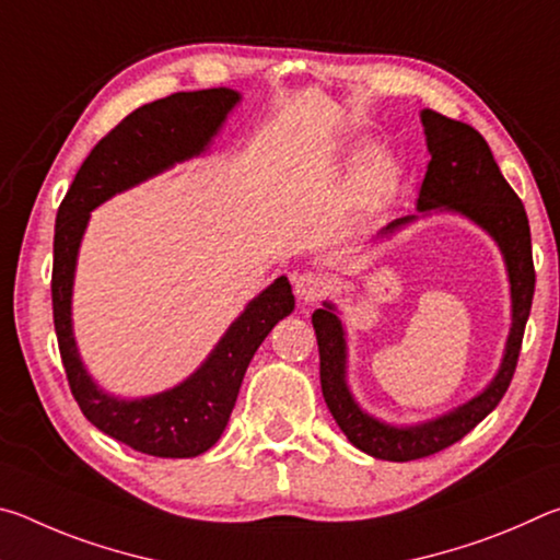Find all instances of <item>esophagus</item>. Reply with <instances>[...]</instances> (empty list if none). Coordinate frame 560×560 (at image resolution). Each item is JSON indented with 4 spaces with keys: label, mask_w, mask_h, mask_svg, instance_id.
Listing matches in <instances>:
<instances>
[{
    "label": "esophagus",
    "mask_w": 560,
    "mask_h": 560,
    "mask_svg": "<svg viewBox=\"0 0 560 560\" xmlns=\"http://www.w3.org/2000/svg\"><path fill=\"white\" fill-rule=\"evenodd\" d=\"M293 291H296V296L306 303H314L318 299H324L328 293V281L320 277L316 271H306L296 277L293 281Z\"/></svg>",
    "instance_id": "esophagus-1"
}]
</instances>
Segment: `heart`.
Returning <instances> with one entry per match:
<instances>
[{"instance_id": "heart-1", "label": "heart", "mask_w": 560, "mask_h": 560, "mask_svg": "<svg viewBox=\"0 0 560 560\" xmlns=\"http://www.w3.org/2000/svg\"><path fill=\"white\" fill-rule=\"evenodd\" d=\"M397 185H400V167L390 155L381 153L360 167L355 177V197L360 205L375 210L390 200Z\"/></svg>"}]
</instances>
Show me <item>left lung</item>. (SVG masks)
Here are the masks:
<instances>
[{
  "instance_id": "1",
  "label": "left lung",
  "mask_w": 560,
  "mask_h": 560,
  "mask_svg": "<svg viewBox=\"0 0 560 560\" xmlns=\"http://www.w3.org/2000/svg\"><path fill=\"white\" fill-rule=\"evenodd\" d=\"M422 126L432 160L422 179L420 197H417V210L424 214L432 210L459 212L494 236L504 254L511 283V330L499 373L485 393L438 420L412 424V428H395V424H385L360 410L348 390L346 334L334 303L326 301L324 308L314 311L311 320H314L318 338L320 390H324L328 410L350 444L375 459L387 462L422 459L447 450L450 444L459 442L464 434L477 428L501 402L516 371L536 287L526 210L501 175L487 140L467 122L452 120L430 108L422 110ZM412 220H417L415 214L400 217L387 224L381 234H393Z\"/></svg>"
}]
</instances>
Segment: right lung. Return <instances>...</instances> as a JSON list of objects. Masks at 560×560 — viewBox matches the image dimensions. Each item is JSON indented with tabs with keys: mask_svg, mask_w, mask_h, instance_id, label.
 I'll list each match as a JSON object with an SVG mask.
<instances>
[{
	"mask_svg": "<svg viewBox=\"0 0 560 560\" xmlns=\"http://www.w3.org/2000/svg\"><path fill=\"white\" fill-rule=\"evenodd\" d=\"M240 98L232 89H207L173 93L136 108L83 160L56 214L51 303L71 393L91 424L153 457H197L222 438L249 360L269 330L293 311L291 283L279 277L249 301L200 371L185 383L140 400H118L91 381L75 348L71 328L75 257L91 210L175 163L200 155Z\"/></svg>",
	"mask_w": 560,
	"mask_h": 560,
	"instance_id": "1",
	"label": "right lung"
}]
</instances>
